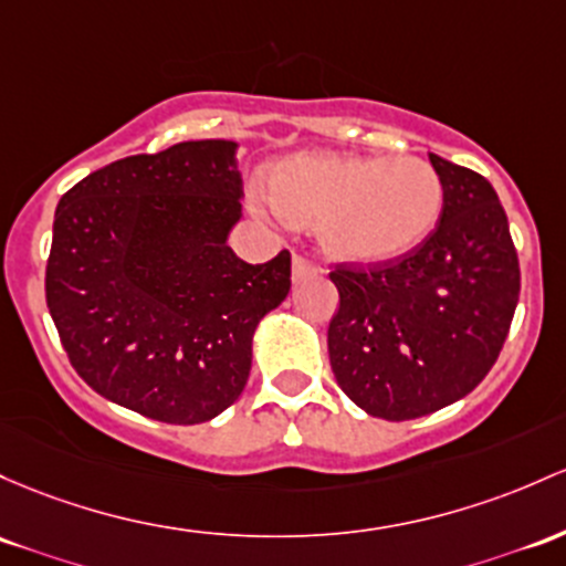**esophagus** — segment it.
<instances>
[{
    "label": "esophagus",
    "instance_id": "esophagus-1",
    "mask_svg": "<svg viewBox=\"0 0 566 566\" xmlns=\"http://www.w3.org/2000/svg\"><path fill=\"white\" fill-rule=\"evenodd\" d=\"M308 273H316V265L312 263L308 258H303V254H293V279L297 282V279L308 276Z\"/></svg>",
    "mask_w": 566,
    "mask_h": 566
}]
</instances>
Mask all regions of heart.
Here are the masks:
<instances>
[{
	"label": "heart",
	"instance_id": "b5f03b06",
	"mask_svg": "<svg viewBox=\"0 0 566 566\" xmlns=\"http://www.w3.org/2000/svg\"><path fill=\"white\" fill-rule=\"evenodd\" d=\"M276 212L316 222L322 250L346 263H387L419 247L443 212V182L421 158L297 153L271 169Z\"/></svg>",
	"mask_w": 566,
	"mask_h": 566
}]
</instances>
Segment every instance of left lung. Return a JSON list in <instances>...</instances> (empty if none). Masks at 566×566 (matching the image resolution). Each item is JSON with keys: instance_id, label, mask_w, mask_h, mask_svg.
Instances as JSON below:
<instances>
[{"instance_id": "left-lung-1", "label": "left lung", "mask_w": 566, "mask_h": 566, "mask_svg": "<svg viewBox=\"0 0 566 566\" xmlns=\"http://www.w3.org/2000/svg\"><path fill=\"white\" fill-rule=\"evenodd\" d=\"M443 212L411 252L338 263L327 352L338 387L387 421L419 419L470 395L505 344L521 290L507 214L486 177L430 155Z\"/></svg>"}]
</instances>
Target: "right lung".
Returning a JSON list of instances; mask_svg holds the SVG:
<instances>
[{
  "mask_svg": "<svg viewBox=\"0 0 566 566\" xmlns=\"http://www.w3.org/2000/svg\"><path fill=\"white\" fill-rule=\"evenodd\" d=\"M239 145L179 142L132 155L61 196L48 308L80 378L123 408L201 424L244 392L258 322L290 293V252L250 265Z\"/></svg>",
  "mask_w": 566,
  "mask_h": 566,
  "instance_id": "right-lung-1",
  "label": "right lung"
}]
</instances>
